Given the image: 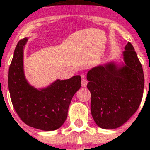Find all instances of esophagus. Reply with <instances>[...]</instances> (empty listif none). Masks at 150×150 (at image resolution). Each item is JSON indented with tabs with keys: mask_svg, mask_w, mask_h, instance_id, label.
I'll return each instance as SVG.
<instances>
[{
	"mask_svg": "<svg viewBox=\"0 0 150 150\" xmlns=\"http://www.w3.org/2000/svg\"><path fill=\"white\" fill-rule=\"evenodd\" d=\"M87 84H88V81L83 78V79L81 80V86H82V87H86V86H87Z\"/></svg>",
	"mask_w": 150,
	"mask_h": 150,
	"instance_id": "1",
	"label": "esophagus"
}]
</instances>
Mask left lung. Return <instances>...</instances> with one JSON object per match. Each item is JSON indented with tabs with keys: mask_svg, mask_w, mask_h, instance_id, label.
I'll list each match as a JSON object with an SVG mask.
<instances>
[{
	"mask_svg": "<svg viewBox=\"0 0 150 150\" xmlns=\"http://www.w3.org/2000/svg\"><path fill=\"white\" fill-rule=\"evenodd\" d=\"M125 50V65L110 62L93 68L87 74L92 116L102 129L121 126L135 113L142 99V66L130 42Z\"/></svg>",
	"mask_w": 150,
	"mask_h": 150,
	"instance_id": "obj_1",
	"label": "left lung"
}]
</instances>
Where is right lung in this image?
Masks as SVG:
<instances>
[{"mask_svg": "<svg viewBox=\"0 0 150 150\" xmlns=\"http://www.w3.org/2000/svg\"><path fill=\"white\" fill-rule=\"evenodd\" d=\"M27 40L25 38L18 41L8 69L11 100L17 115L26 125L41 130H56L67 118L69 106L81 86V78L76 75L68 80H57L42 89L30 86L23 69V51Z\"/></svg>", "mask_w": 150, "mask_h": 150, "instance_id": "1", "label": "right lung"}]
</instances>
